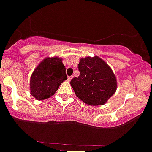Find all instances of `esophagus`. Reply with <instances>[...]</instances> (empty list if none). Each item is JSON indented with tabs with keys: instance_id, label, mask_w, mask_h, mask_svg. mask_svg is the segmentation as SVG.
Returning a JSON list of instances; mask_svg holds the SVG:
<instances>
[{
	"instance_id": "obj_1",
	"label": "esophagus",
	"mask_w": 152,
	"mask_h": 152,
	"mask_svg": "<svg viewBox=\"0 0 152 152\" xmlns=\"http://www.w3.org/2000/svg\"><path fill=\"white\" fill-rule=\"evenodd\" d=\"M72 79V76L68 77V78H67V80H68V81H70Z\"/></svg>"
}]
</instances>
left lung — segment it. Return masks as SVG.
Returning a JSON list of instances; mask_svg holds the SVG:
<instances>
[{
	"mask_svg": "<svg viewBox=\"0 0 152 152\" xmlns=\"http://www.w3.org/2000/svg\"><path fill=\"white\" fill-rule=\"evenodd\" d=\"M80 76L70 82L77 97L89 106L105 104L117 90V79L111 67L98 56L80 58Z\"/></svg>",
	"mask_w": 152,
	"mask_h": 152,
	"instance_id": "left-lung-1",
	"label": "left lung"
}]
</instances>
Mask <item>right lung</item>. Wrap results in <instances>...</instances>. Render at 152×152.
Masks as SVG:
<instances>
[{"mask_svg": "<svg viewBox=\"0 0 152 152\" xmlns=\"http://www.w3.org/2000/svg\"><path fill=\"white\" fill-rule=\"evenodd\" d=\"M67 79L62 58L43 59L34 69L30 77V93L37 100H43L55 94L60 85Z\"/></svg>", "mask_w": 152, "mask_h": 152, "instance_id": "right-lung-1", "label": "right lung"}]
</instances>
